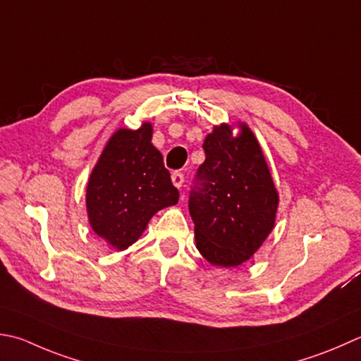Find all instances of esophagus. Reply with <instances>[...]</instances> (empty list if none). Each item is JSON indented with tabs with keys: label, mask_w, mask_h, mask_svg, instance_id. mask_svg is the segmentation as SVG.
Segmentation results:
<instances>
[{
	"label": "esophagus",
	"mask_w": 361,
	"mask_h": 361,
	"mask_svg": "<svg viewBox=\"0 0 361 361\" xmlns=\"http://www.w3.org/2000/svg\"><path fill=\"white\" fill-rule=\"evenodd\" d=\"M172 183L180 189L183 186V183H185V175H183L181 172H173L172 173Z\"/></svg>",
	"instance_id": "obj_1"
}]
</instances>
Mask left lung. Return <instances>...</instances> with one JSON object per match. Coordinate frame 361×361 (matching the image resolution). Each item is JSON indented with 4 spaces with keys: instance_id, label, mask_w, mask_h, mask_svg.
Wrapping results in <instances>:
<instances>
[{
    "instance_id": "left-lung-1",
    "label": "left lung",
    "mask_w": 361,
    "mask_h": 361,
    "mask_svg": "<svg viewBox=\"0 0 361 361\" xmlns=\"http://www.w3.org/2000/svg\"><path fill=\"white\" fill-rule=\"evenodd\" d=\"M214 126L189 195L197 249L214 266L245 263L272 231L279 194L255 134L239 123Z\"/></svg>"
}]
</instances>
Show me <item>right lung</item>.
Listing matches in <instances>:
<instances>
[{"label": "right lung", "instance_id": "right-lung-1", "mask_svg": "<svg viewBox=\"0 0 361 361\" xmlns=\"http://www.w3.org/2000/svg\"><path fill=\"white\" fill-rule=\"evenodd\" d=\"M152 125L120 128L90 173L86 207L90 227L117 250L128 249L159 209L178 203L162 154L152 144Z\"/></svg>", "mask_w": 361, "mask_h": 361}]
</instances>
